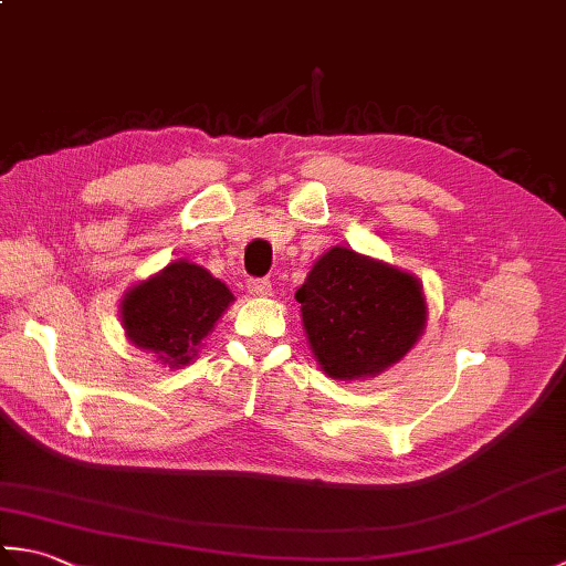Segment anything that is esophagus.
<instances>
[{
	"label": "esophagus",
	"mask_w": 566,
	"mask_h": 566,
	"mask_svg": "<svg viewBox=\"0 0 566 566\" xmlns=\"http://www.w3.org/2000/svg\"><path fill=\"white\" fill-rule=\"evenodd\" d=\"M248 292L252 296L258 298H264V296H272V284L268 280H250L248 282Z\"/></svg>",
	"instance_id": "1"
}]
</instances>
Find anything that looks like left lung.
Wrapping results in <instances>:
<instances>
[{
	"label": "left lung",
	"instance_id": "left-lung-1",
	"mask_svg": "<svg viewBox=\"0 0 566 566\" xmlns=\"http://www.w3.org/2000/svg\"><path fill=\"white\" fill-rule=\"evenodd\" d=\"M311 353L338 381L379 377L413 350L428 323L418 276L333 245L296 290Z\"/></svg>",
	"mask_w": 566,
	"mask_h": 566
}]
</instances>
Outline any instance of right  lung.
<instances>
[{
    "label": "right lung",
    "mask_w": 566,
    "mask_h": 566,
    "mask_svg": "<svg viewBox=\"0 0 566 566\" xmlns=\"http://www.w3.org/2000/svg\"><path fill=\"white\" fill-rule=\"evenodd\" d=\"M233 302L231 290L207 268L175 260L130 286L118 314L128 343L158 365L179 369L199 355L203 338Z\"/></svg>",
    "instance_id": "add662e5"
}]
</instances>
